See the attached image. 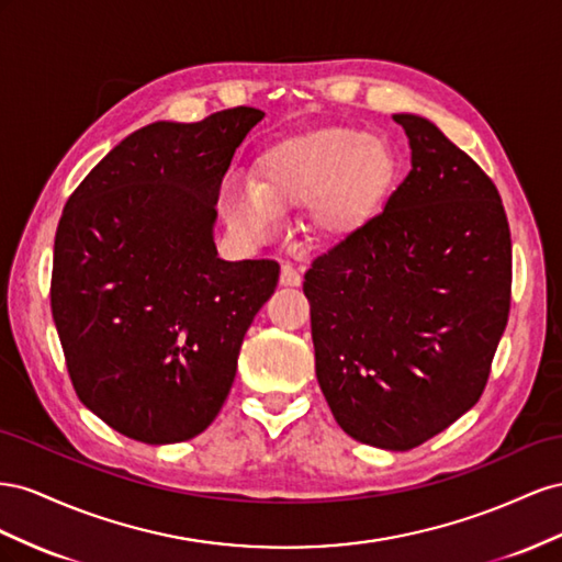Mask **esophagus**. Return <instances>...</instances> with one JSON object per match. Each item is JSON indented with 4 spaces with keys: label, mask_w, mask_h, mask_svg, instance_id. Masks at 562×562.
<instances>
[{
    "label": "esophagus",
    "mask_w": 562,
    "mask_h": 562,
    "mask_svg": "<svg viewBox=\"0 0 562 562\" xmlns=\"http://www.w3.org/2000/svg\"><path fill=\"white\" fill-rule=\"evenodd\" d=\"M301 272L292 263H282L280 268V284L284 286H299L301 284Z\"/></svg>",
    "instance_id": "34e87169"
}]
</instances>
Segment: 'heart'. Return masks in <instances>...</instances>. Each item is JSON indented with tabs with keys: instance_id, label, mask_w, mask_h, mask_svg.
<instances>
[{
	"instance_id": "1",
	"label": "heart",
	"mask_w": 562,
	"mask_h": 562,
	"mask_svg": "<svg viewBox=\"0 0 562 562\" xmlns=\"http://www.w3.org/2000/svg\"><path fill=\"white\" fill-rule=\"evenodd\" d=\"M393 171V155L381 140L327 126L278 143L261 159L254 186L223 183L221 214L237 235L263 239L276 233L282 212L308 204L311 231L339 239L370 218Z\"/></svg>"
}]
</instances>
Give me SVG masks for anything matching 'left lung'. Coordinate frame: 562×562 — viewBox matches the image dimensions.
<instances>
[{
    "label": "left lung",
    "instance_id": "1",
    "mask_svg": "<svg viewBox=\"0 0 562 562\" xmlns=\"http://www.w3.org/2000/svg\"><path fill=\"white\" fill-rule=\"evenodd\" d=\"M393 120L412 169L376 214L317 256L315 374L350 438L405 452L485 391L510 308V233L490 176L436 124Z\"/></svg>",
    "mask_w": 562,
    "mask_h": 562
}]
</instances>
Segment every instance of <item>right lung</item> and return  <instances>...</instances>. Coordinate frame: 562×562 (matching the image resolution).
<instances>
[{
    "label": "right lung",
    "instance_id": "obj_1",
    "mask_svg": "<svg viewBox=\"0 0 562 562\" xmlns=\"http://www.w3.org/2000/svg\"><path fill=\"white\" fill-rule=\"evenodd\" d=\"M263 115L239 105L143 126L63 210L52 272L58 339L77 397L126 438L200 436L276 292V261H223L214 243L221 181Z\"/></svg>",
    "mask_w": 562,
    "mask_h": 562
}]
</instances>
